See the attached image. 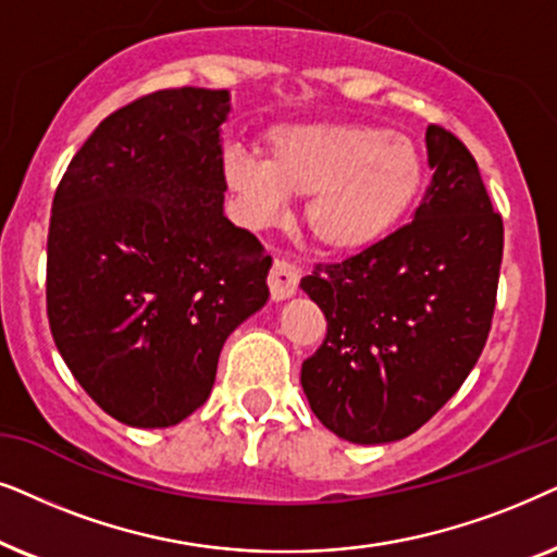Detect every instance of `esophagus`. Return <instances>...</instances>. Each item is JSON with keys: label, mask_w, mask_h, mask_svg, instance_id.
<instances>
[{"label": "esophagus", "mask_w": 557, "mask_h": 557, "mask_svg": "<svg viewBox=\"0 0 557 557\" xmlns=\"http://www.w3.org/2000/svg\"><path fill=\"white\" fill-rule=\"evenodd\" d=\"M298 283H300L298 267L290 264V262H285V259H274L272 270H270V277H267V285H270L272 300L290 298V295H295V290H298Z\"/></svg>", "instance_id": "1"}]
</instances>
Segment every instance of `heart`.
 I'll list each match as a JSON object with an SVG mask.
<instances>
[{
    "mask_svg": "<svg viewBox=\"0 0 557 557\" xmlns=\"http://www.w3.org/2000/svg\"><path fill=\"white\" fill-rule=\"evenodd\" d=\"M262 158L232 150L221 177L251 224L277 219L287 198L308 196L306 226L336 255L369 249L395 232L425 188V160L410 137L361 122L277 124Z\"/></svg>",
    "mask_w": 557,
    "mask_h": 557,
    "instance_id": "obj_1",
    "label": "heart"
}]
</instances>
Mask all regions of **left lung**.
<instances>
[{
	"instance_id": "obj_1",
	"label": "left lung",
	"mask_w": 557,
	"mask_h": 557,
	"mask_svg": "<svg viewBox=\"0 0 557 557\" xmlns=\"http://www.w3.org/2000/svg\"><path fill=\"white\" fill-rule=\"evenodd\" d=\"M435 170L410 224L300 287L325 315L302 361L310 410L338 438L374 446L425 425L479 361L492 329L504 249L502 216L461 139L425 132Z\"/></svg>"
}]
</instances>
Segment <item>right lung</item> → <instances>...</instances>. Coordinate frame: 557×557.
Here are the masks:
<instances>
[{"label": "right lung", "mask_w": 557, "mask_h": 557, "mask_svg": "<svg viewBox=\"0 0 557 557\" xmlns=\"http://www.w3.org/2000/svg\"><path fill=\"white\" fill-rule=\"evenodd\" d=\"M228 91L162 88L73 154L48 232L50 333L86 395L170 428L211 395L219 354L270 298L272 257L224 216Z\"/></svg>", "instance_id": "add662e5"}]
</instances>
